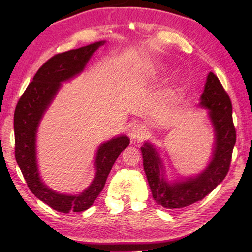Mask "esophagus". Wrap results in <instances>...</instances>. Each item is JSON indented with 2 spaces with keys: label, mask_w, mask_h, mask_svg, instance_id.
<instances>
[{
  "label": "esophagus",
  "mask_w": 252,
  "mask_h": 252,
  "mask_svg": "<svg viewBox=\"0 0 252 252\" xmlns=\"http://www.w3.org/2000/svg\"><path fill=\"white\" fill-rule=\"evenodd\" d=\"M146 132V126L144 125H137L133 126L130 131V137L131 140H137V138H142L143 135Z\"/></svg>",
  "instance_id": "1"
}]
</instances>
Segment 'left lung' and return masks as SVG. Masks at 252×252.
<instances>
[{"instance_id":"left-lung-1","label":"left lung","mask_w":252,"mask_h":252,"mask_svg":"<svg viewBox=\"0 0 252 252\" xmlns=\"http://www.w3.org/2000/svg\"><path fill=\"white\" fill-rule=\"evenodd\" d=\"M200 106L209 109V116L216 131L213 157L201 174L171 184L165 181L161 160L156 149L148 143L141 148L144 171L153 198L158 205L167 209L183 208L203 199L224 180L231 165L233 148L236 143L232 101L213 72L208 74Z\"/></svg>"}]
</instances>
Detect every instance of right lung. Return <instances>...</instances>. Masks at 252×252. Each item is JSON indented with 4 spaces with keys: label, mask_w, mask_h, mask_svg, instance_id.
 Wrapping results in <instances>:
<instances>
[{
    "label": "right lung",
    "mask_w": 252,
    "mask_h": 252,
    "mask_svg": "<svg viewBox=\"0 0 252 252\" xmlns=\"http://www.w3.org/2000/svg\"><path fill=\"white\" fill-rule=\"evenodd\" d=\"M96 42L77 50L60 53L40 67L16 106L14 114L15 158L29 189L56 211L68 213L89 209L103 190L106 180L118 156L130 140L122 135L103 144L95 159L96 176L89 189L79 196L57 194L42 183L35 158V133L44 110L54 97L61 82L83 70L90 57L103 44Z\"/></svg>",
    "instance_id": "add662e5"
}]
</instances>
